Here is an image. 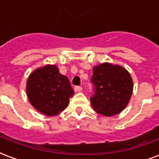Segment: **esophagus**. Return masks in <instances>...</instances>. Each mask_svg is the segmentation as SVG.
I'll list each match as a JSON object with an SVG mask.
<instances>
[{"instance_id":"obj_1","label":"esophagus","mask_w":159,"mask_h":159,"mask_svg":"<svg viewBox=\"0 0 159 159\" xmlns=\"http://www.w3.org/2000/svg\"><path fill=\"white\" fill-rule=\"evenodd\" d=\"M74 91L77 92H80L82 91V87H79V86H77V87H74Z\"/></svg>"}]
</instances>
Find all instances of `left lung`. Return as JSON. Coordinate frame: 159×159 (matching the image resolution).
<instances>
[{
  "mask_svg": "<svg viewBox=\"0 0 159 159\" xmlns=\"http://www.w3.org/2000/svg\"><path fill=\"white\" fill-rule=\"evenodd\" d=\"M91 81L95 87L91 103L98 114L116 116L128 105L133 92V80L125 68L103 62L93 67Z\"/></svg>",
  "mask_w": 159,
  "mask_h": 159,
  "instance_id": "8db88e82",
  "label": "left lung"
}]
</instances>
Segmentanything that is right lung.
<instances>
[{
  "instance_id": "1",
  "label": "right lung",
  "mask_w": 159,
  "mask_h": 159,
  "mask_svg": "<svg viewBox=\"0 0 159 159\" xmlns=\"http://www.w3.org/2000/svg\"><path fill=\"white\" fill-rule=\"evenodd\" d=\"M26 92L31 105L48 116L62 112L74 94L68 78L59 73L55 65L34 70L28 77Z\"/></svg>"
}]
</instances>
